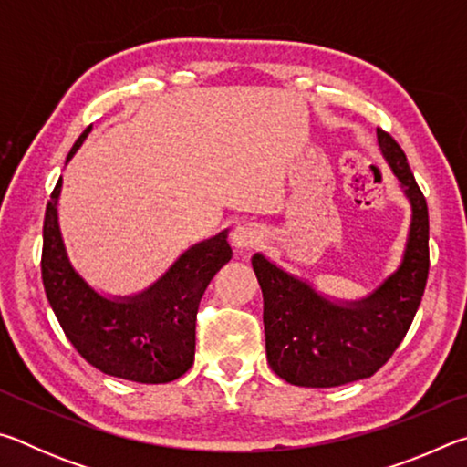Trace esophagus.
I'll return each instance as SVG.
<instances>
[{"mask_svg": "<svg viewBox=\"0 0 467 467\" xmlns=\"http://www.w3.org/2000/svg\"><path fill=\"white\" fill-rule=\"evenodd\" d=\"M259 239H262V234H259V231L253 224H239L233 233V243L239 249H253L259 243Z\"/></svg>", "mask_w": 467, "mask_h": 467, "instance_id": "obj_1", "label": "esophagus"}]
</instances>
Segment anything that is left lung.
<instances>
[{"label":"left lung","instance_id":"left-lung-1","mask_svg":"<svg viewBox=\"0 0 467 467\" xmlns=\"http://www.w3.org/2000/svg\"><path fill=\"white\" fill-rule=\"evenodd\" d=\"M377 141L412 205L398 272L367 298L334 303L262 253L251 259L264 292L267 362L292 385L337 387L375 375L401 344L420 306L429 278V208L398 141L379 128Z\"/></svg>","mask_w":467,"mask_h":467}]
</instances>
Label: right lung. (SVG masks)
Here are the masks:
<instances>
[{"mask_svg": "<svg viewBox=\"0 0 467 467\" xmlns=\"http://www.w3.org/2000/svg\"><path fill=\"white\" fill-rule=\"evenodd\" d=\"M90 130L76 140L67 161ZM59 193L61 179L45 210L41 274L63 334L105 375L136 383H169L185 375L195 357L197 306L210 280L233 257L226 231L187 249L140 295L107 298L69 262L57 223Z\"/></svg>", "mask_w": 467, "mask_h": 467, "instance_id": "right-lung-1", "label": "right lung"}]
</instances>
